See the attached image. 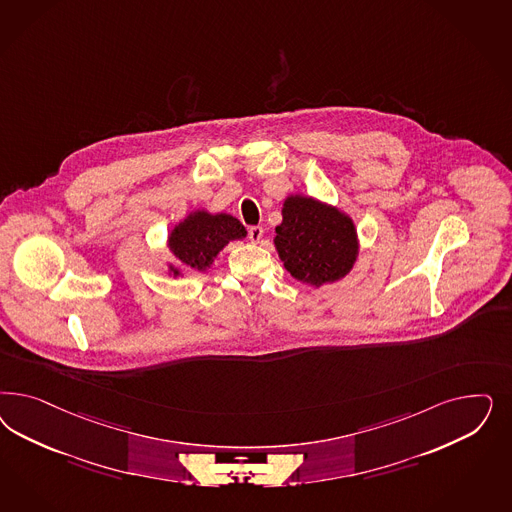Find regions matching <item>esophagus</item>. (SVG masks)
I'll return each mask as SVG.
<instances>
[{
    "label": "esophagus",
    "instance_id": "1",
    "mask_svg": "<svg viewBox=\"0 0 512 512\" xmlns=\"http://www.w3.org/2000/svg\"><path fill=\"white\" fill-rule=\"evenodd\" d=\"M262 237H264V228H262V226H252V228H248V239H250L252 243H260Z\"/></svg>",
    "mask_w": 512,
    "mask_h": 512
}]
</instances>
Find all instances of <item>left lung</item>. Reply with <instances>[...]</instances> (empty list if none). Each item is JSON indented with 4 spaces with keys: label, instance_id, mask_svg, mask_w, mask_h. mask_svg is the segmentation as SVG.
I'll return each mask as SVG.
<instances>
[{
    "label": "left lung",
    "instance_id": "8db88e82",
    "mask_svg": "<svg viewBox=\"0 0 512 512\" xmlns=\"http://www.w3.org/2000/svg\"><path fill=\"white\" fill-rule=\"evenodd\" d=\"M275 247L286 271L311 286L341 281L358 258V235L350 216L307 196H288Z\"/></svg>",
    "mask_w": 512,
    "mask_h": 512
}]
</instances>
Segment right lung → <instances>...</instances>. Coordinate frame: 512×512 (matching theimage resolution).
Segmentation results:
<instances>
[{
    "instance_id": "obj_1",
    "label": "right lung",
    "mask_w": 512,
    "mask_h": 512,
    "mask_svg": "<svg viewBox=\"0 0 512 512\" xmlns=\"http://www.w3.org/2000/svg\"><path fill=\"white\" fill-rule=\"evenodd\" d=\"M247 237L245 226L235 216L207 211H194L179 222L167 239V247L182 265L207 271L215 262L218 252L230 241ZM173 277L181 275L179 267H169Z\"/></svg>"
}]
</instances>
